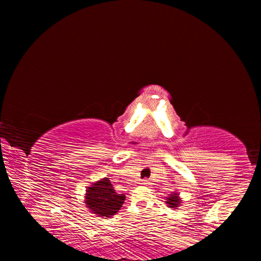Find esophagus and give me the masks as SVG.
Returning <instances> with one entry per match:
<instances>
[{
	"instance_id": "obj_1",
	"label": "esophagus",
	"mask_w": 261,
	"mask_h": 261,
	"mask_svg": "<svg viewBox=\"0 0 261 261\" xmlns=\"http://www.w3.org/2000/svg\"><path fill=\"white\" fill-rule=\"evenodd\" d=\"M141 184L146 185V187H148V185L151 184V182H149V179H143V182H141Z\"/></svg>"
}]
</instances>
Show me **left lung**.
I'll use <instances>...</instances> for the list:
<instances>
[{
	"instance_id": "obj_1",
	"label": "left lung",
	"mask_w": 261,
	"mask_h": 261,
	"mask_svg": "<svg viewBox=\"0 0 261 261\" xmlns=\"http://www.w3.org/2000/svg\"><path fill=\"white\" fill-rule=\"evenodd\" d=\"M182 202H183V200H182V198L179 197L178 192H173L168 197H166V204L168 207H169V208L177 210L178 207L182 205Z\"/></svg>"
}]
</instances>
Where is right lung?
Listing matches in <instances>:
<instances>
[{
  "label": "right lung",
  "instance_id": "obj_1",
  "mask_svg": "<svg viewBox=\"0 0 261 261\" xmlns=\"http://www.w3.org/2000/svg\"><path fill=\"white\" fill-rule=\"evenodd\" d=\"M85 204L91 213L100 218H110L121 210L124 204L125 194L115 192L114 187L108 177L101 178L87 187L85 193Z\"/></svg>",
  "mask_w": 261,
  "mask_h": 261
}]
</instances>
